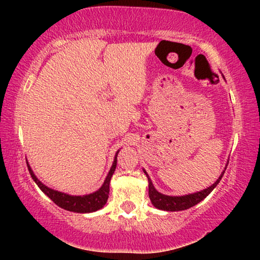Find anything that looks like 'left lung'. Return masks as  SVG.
Segmentation results:
<instances>
[{
  "label": "left lung",
  "instance_id": "1",
  "mask_svg": "<svg viewBox=\"0 0 260 260\" xmlns=\"http://www.w3.org/2000/svg\"><path fill=\"white\" fill-rule=\"evenodd\" d=\"M144 173L148 177L149 198H150L151 204L154 205L156 208L162 209V211L175 212V211H183V209H188V208L193 207V206H195L200 201L204 200V199L207 197V195L211 193L213 189H214V188L216 187V184L220 182V180H221V177L225 172H222V174L220 175L219 179L216 180L211 187H208L207 189L198 191V193H194V194L184 195V197H169V195L158 193V191L155 189V187L152 186V182H151L150 177L148 176L147 172H144Z\"/></svg>",
  "mask_w": 260,
  "mask_h": 260
}]
</instances>
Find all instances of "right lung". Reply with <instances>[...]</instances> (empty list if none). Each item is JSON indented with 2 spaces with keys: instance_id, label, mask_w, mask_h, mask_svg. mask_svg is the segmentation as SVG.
I'll list each match as a JSON object with an SVG mask.
<instances>
[{
  "instance_id": "1",
  "label": "right lung",
  "mask_w": 260,
  "mask_h": 260,
  "mask_svg": "<svg viewBox=\"0 0 260 260\" xmlns=\"http://www.w3.org/2000/svg\"><path fill=\"white\" fill-rule=\"evenodd\" d=\"M119 151H117L115 161H113V165L110 169V172L106 176V179L103 183V186L99 188L97 191L94 193L88 194V195H83V197H72V195L60 193V191H56L54 189H51V188L46 187L44 183H41L40 181L37 179V176L34 175L33 170L30 169V167L28 166V170H29L30 176L33 177L35 183L38 184L39 188L44 191V193L47 195V197L51 199V200L54 202L55 205H58L59 207H61L66 211L70 212H77V213H90V212H95L102 207H104L109 198V191H110V181H111V177L115 173L116 166H117V155H118Z\"/></svg>"
}]
</instances>
